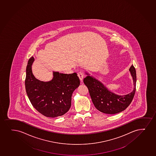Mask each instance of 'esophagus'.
<instances>
[{
  "label": "esophagus",
  "mask_w": 156,
  "mask_h": 156,
  "mask_svg": "<svg viewBox=\"0 0 156 156\" xmlns=\"http://www.w3.org/2000/svg\"><path fill=\"white\" fill-rule=\"evenodd\" d=\"M78 76L79 77V79L82 82L84 77V73H83V72H79L78 73Z\"/></svg>",
  "instance_id": "1"
}]
</instances>
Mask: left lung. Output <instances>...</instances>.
I'll return each instance as SVG.
<instances>
[{
	"instance_id": "1",
	"label": "left lung",
	"mask_w": 156,
	"mask_h": 156,
	"mask_svg": "<svg viewBox=\"0 0 156 156\" xmlns=\"http://www.w3.org/2000/svg\"><path fill=\"white\" fill-rule=\"evenodd\" d=\"M129 71L134 81L133 91L127 95H119L108 91L104 85L94 77L88 75L83 82L88 88L92 102L99 111L114 114L123 111L128 107L134 98L136 91V73L132 65Z\"/></svg>"
}]
</instances>
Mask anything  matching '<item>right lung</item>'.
I'll use <instances>...</instances> for the list:
<instances>
[{
  "label": "right lung",
  "mask_w": 156,
  "mask_h": 156,
  "mask_svg": "<svg viewBox=\"0 0 156 156\" xmlns=\"http://www.w3.org/2000/svg\"><path fill=\"white\" fill-rule=\"evenodd\" d=\"M34 57L28 61L26 69L25 86L32 105L46 117L63 115L71 106L72 94L80 84L77 73L64 74L54 72L53 78L44 82L35 78L32 72Z\"/></svg>",
  "instance_id": "obj_1"
}]
</instances>
